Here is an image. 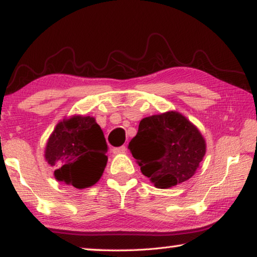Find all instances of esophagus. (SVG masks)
<instances>
[{"mask_svg": "<svg viewBox=\"0 0 257 257\" xmlns=\"http://www.w3.org/2000/svg\"><path fill=\"white\" fill-rule=\"evenodd\" d=\"M112 151L113 153H124L127 151V148H125V145H122L120 148H114Z\"/></svg>", "mask_w": 257, "mask_h": 257, "instance_id": "esophagus-1", "label": "esophagus"}]
</instances>
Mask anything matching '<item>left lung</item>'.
<instances>
[{
    "mask_svg": "<svg viewBox=\"0 0 257 257\" xmlns=\"http://www.w3.org/2000/svg\"><path fill=\"white\" fill-rule=\"evenodd\" d=\"M129 150L143 175L159 189H168L194 175L206 153L205 138L178 112L144 117Z\"/></svg>",
    "mask_w": 257,
    "mask_h": 257,
    "instance_id": "obj_1",
    "label": "left lung"
}]
</instances>
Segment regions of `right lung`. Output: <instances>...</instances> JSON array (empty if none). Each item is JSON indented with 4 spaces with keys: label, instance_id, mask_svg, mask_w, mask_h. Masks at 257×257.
Masks as SVG:
<instances>
[{
    "label": "right lung",
    "instance_id": "obj_1",
    "mask_svg": "<svg viewBox=\"0 0 257 257\" xmlns=\"http://www.w3.org/2000/svg\"><path fill=\"white\" fill-rule=\"evenodd\" d=\"M107 144L95 117L74 115L60 121L46 146L47 162L57 181L76 189L99 181L107 164Z\"/></svg>",
    "mask_w": 257,
    "mask_h": 257
}]
</instances>
